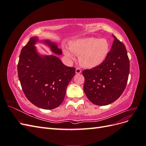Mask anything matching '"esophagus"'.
<instances>
[{"mask_svg": "<svg viewBox=\"0 0 146 146\" xmlns=\"http://www.w3.org/2000/svg\"><path fill=\"white\" fill-rule=\"evenodd\" d=\"M81 72H82V70H81L80 68H77L76 69V74H80Z\"/></svg>", "mask_w": 146, "mask_h": 146, "instance_id": "34e87169", "label": "esophagus"}]
</instances>
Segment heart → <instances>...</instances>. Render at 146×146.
<instances>
[{"instance_id":"1","label":"heart","mask_w":146,"mask_h":146,"mask_svg":"<svg viewBox=\"0 0 146 146\" xmlns=\"http://www.w3.org/2000/svg\"><path fill=\"white\" fill-rule=\"evenodd\" d=\"M70 49L64 48L65 55L70 60L79 55V62L83 67L93 68L102 63L109 52V44L105 39L86 38L78 39L70 45Z\"/></svg>"}]
</instances>
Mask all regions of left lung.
<instances>
[{"mask_svg": "<svg viewBox=\"0 0 146 146\" xmlns=\"http://www.w3.org/2000/svg\"><path fill=\"white\" fill-rule=\"evenodd\" d=\"M115 38L104 62L91 69L83 70V89L92 104L104 106L121 96L126 87L130 61L125 45Z\"/></svg>", "mask_w": 146, "mask_h": 146, "instance_id": "left-lung-1", "label": "left lung"}]
</instances>
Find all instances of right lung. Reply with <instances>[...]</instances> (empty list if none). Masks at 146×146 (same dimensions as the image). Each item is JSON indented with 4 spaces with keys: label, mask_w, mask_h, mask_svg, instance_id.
<instances>
[{
    "label": "right lung",
    "mask_w": 146,
    "mask_h": 146,
    "mask_svg": "<svg viewBox=\"0 0 146 146\" xmlns=\"http://www.w3.org/2000/svg\"><path fill=\"white\" fill-rule=\"evenodd\" d=\"M37 37L30 39L22 48L17 74L22 89L28 100L36 107L54 109L63 102L69 83L76 74V69L65 66L54 55H39L35 44ZM55 54L62 51L54 42L44 40Z\"/></svg>",
    "instance_id": "1"
}]
</instances>
